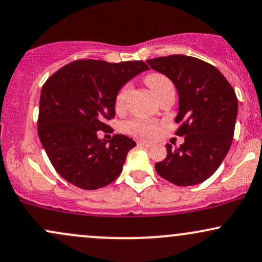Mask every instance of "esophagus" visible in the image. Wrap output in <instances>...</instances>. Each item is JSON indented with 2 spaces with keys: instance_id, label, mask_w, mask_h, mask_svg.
<instances>
[{
  "instance_id": "esophagus-1",
  "label": "esophagus",
  "mask_w": 262,
  "mask_h": 262,
  "mask_svg": "<svg viewBox=\"0 0 262 262\" xmlns=\"http://www.w3.org/2000/svg\"><path fill=\"white\" fill-rule=\"evenodd\" d=\"M139 145H141V146H145V148H151L152 146V144L151 143H148V141H139Z\"/></svg>"
}]
</instances>
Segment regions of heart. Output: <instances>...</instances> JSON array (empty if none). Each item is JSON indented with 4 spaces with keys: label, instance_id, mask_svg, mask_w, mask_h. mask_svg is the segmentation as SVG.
<instances>
[{
    "label": "heart",
    "instance_id": "1",
    "mask_svg": "<svg viewBox=\"0 0 262 262\" xmlns=\"http://www.w3.org/2000/svg\"><path fill=\"white\" fill-rule=\"evenodd\" d=\"M145 83L149 89L154 92L156 97L161 95L165 90L171 89L172 83L166 76L161 74H150L145 77ZM129 92H130V85H124L119 90L116 96V108L123 110L127 103ZM125 130L129 134L135 137L143 138V139H154L160 132V123L156 121H149V119H133L125 124Z\"/></svg>",
    "mask_w": 262,
    "mask_h": 262
}]
</instances>
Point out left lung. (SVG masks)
<instances>
[{
  "label": "left lung",
  "instance_id": "1",
  "mask_svg": "<svg viewBox=\"0 0 262 262\" xmlns=\"http://www.w3.org/2000/svg\"><path fill=\"white\" fill-rule=\"evenodd\" d=\"M150 68L172 81L179 93L181 123L176 135H185L179 148L166 144L167 155L155 164L156 172L176 186H193L217 171L229 151L237 116L233 87L213 65L187 55L146 60Z\"/></svg>",
  "mask_w": 262,
  "mask_h": 262
}]
</instances>
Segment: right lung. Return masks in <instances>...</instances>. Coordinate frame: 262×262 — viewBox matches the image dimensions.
I'll return each instance as SVG.
<instances>
[{
    "label": "right lung",
    "instance_id": "add662e5",
    "mask_svg": "<svg viewBox=\"0 0 262 262\" xmlns=\"http://www.w3.org/2000/svg\"><path fill=\"white\" fill-rule=\"evenodd\" d=\"M145 70L143 61L77 60L47 80L39 101L38 135L62 179L82 189H97L121 175L137 144L123 134L100 139L98 132H108L119 90Z\"/></svg>",
    "mask_w": 262,
    "mask_h": 262
}]
</instances>
